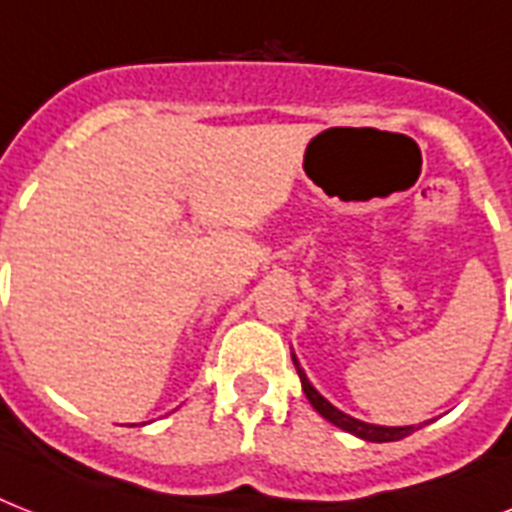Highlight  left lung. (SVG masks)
Instances as JSON below:
<instances>
[{
	"label": "left lung",
	"mask_w": 512,
	"mask_h": 512,
	"mask_svg": "<svg viewBox=\"0 0 512 512\" xmlns=\"http://www.w3.org/2000/svg\"><path fill=\"white\" fill-rule=\"evenodd\" d=\"M292 361H295V369L297 374H300V382H303V390L305 396H308V401L313 404V409L324 417V420H329L332 425H337V428L348 430V433H353V436L364 438V441H374V444H385V441H401V438H406L409 433H414V430H420L422 425H406V428H385V425H369V422H361L356 420V417H350V414L340 412L337 406H332L327 401V398L321 396L319 390L313 388L311 382H308V377H305V372L300 369V364H297L295 353H292Z\"/></svg>",
	"instance_id": "left-lung-1"
}]
</instances>
